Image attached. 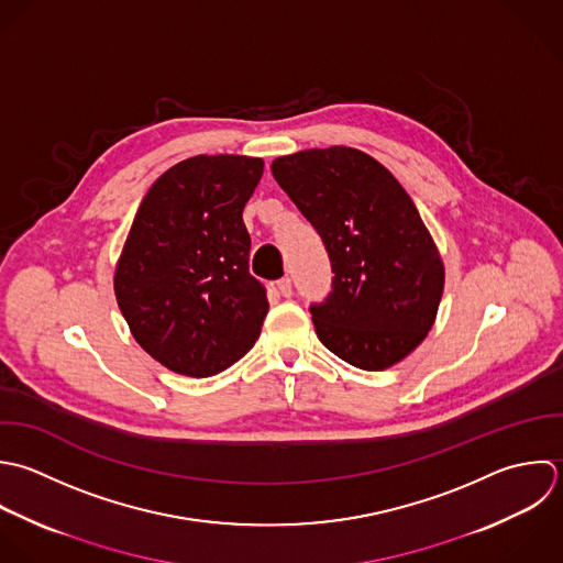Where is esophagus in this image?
Masks as SVG:
<instances>
[{
	"mask_svg": "<svg viewBox=\"0 0 563 563\" xmlns=\"http://www.w3.org/2000/svg\"><path fill=\"white\" fill-rule=\"evenodd\" d=\"M278 291L285 296V298H291V280L285 276L278 280Z\"/></svg>",
	"mask_w": 563,
	"mask_h": 563,
	"instance_id": "esophagus-1",
	"label": "esophagus"
}]
</instances>
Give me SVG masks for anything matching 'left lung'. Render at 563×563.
<instances>
[{
  "instance_id": "left-lung-1",
  "label": "left lung",
  "mask_w": 563,
  "mask_h": 563,
  "mask_svg": "<svg viewBox=\"0 0 563 563\" xmlns=\"http://www.w3.org/2000/svg\"><path fill=\"white\" fill-rule=\"evenodd\" d=\"M272 173L322 236L333 291L311 307L320 342L362 371L406 360L437 322L445 265L415 201L351 146L280 155Z\"/></svg>"
}]
</instances>
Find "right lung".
I'll use <instances>...</instances> for the list:
<instances>
[{
  "label": "right lung",
  "instance_id": "1",
  "mask_svg": "<svg viewBox=\"0 0 563 563\" xmlns=\"http://www.w3.org/2000/svg\"><path fill=\"white\" fill-rule=\"evenodd\" d=\"M265 162L195 155L144 195L113 272L133 340L164 368L210 377L258 340L269 302L250 276L243 208Z\"/></svg>",
  "mask_w": 563,
  "mask_h": 563
}]
</instances>
